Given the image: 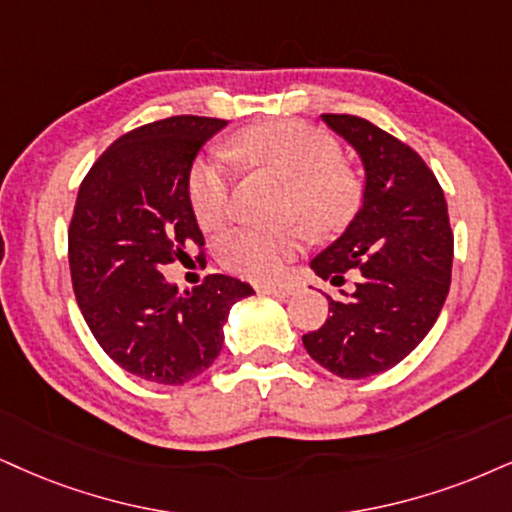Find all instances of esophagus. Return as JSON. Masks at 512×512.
Instances as JSON below:
<instances>
[{
    "label": "esophagus",
    "mask_w": 512,
    "mask_h": 512,
    "mask_svg": "<svg viewBox=\"0 0 512 512\" xmlns=\"http://www.w3.org/2000/svg\"><path fill=\"white\" fill-rule=\"evenodd\" d=\"M256 289L258 292L273 294V296H289L294 292V287L285 285V282H282V285H275V282H261V285H256Z\"/></svg>",
    "instance_id": "34e87169"
}]
</instances>
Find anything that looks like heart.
Returning <instances> with one entry per match:
<instances>
[{
  "label": "heart",
  "mask_w": 512,
  "mask_h": 512,
  "mask_svg": "<svg viewBox=\"0 0 512 512\" xmlns=\"http://www.w3.org/2000/svg\"><path fill=\"white\" fill-rule=\"evenodd\" d=\"M232 154L292 182L289 213L313 232L339 230L361 201V180L342 161L337 140L308 123L275 121L237 132ZM187 192L204 230H216L230 216L232 175L223 161H199ZM296 251V232L239 230L220 244V263L249 280H273Z\"/></svg>",
  "instance_id": "heart-1"
}]
</instances>
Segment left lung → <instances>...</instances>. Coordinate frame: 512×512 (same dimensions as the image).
<instances>
[{
	"mask_svg": "<svg viewBox=\"0 0 512 512\" xmlns=\"http://www.w3.org/2000/svg\"><path fill=\"white\" fill-rule=\"evenodd\" d=\"M358 151L363 206L344 235L311 261L315 275L344 287L320 330L304 334L308 356L344 380H363L401 363L437 323L451 287L453 232L444 192L415 149L370 121L323 113Z\"/></svg>",
	"mask_w": 512,
	"mask_h": 512,
	"instance_id": "8db88e82",
	"label": "left lung"
}]
</instances>
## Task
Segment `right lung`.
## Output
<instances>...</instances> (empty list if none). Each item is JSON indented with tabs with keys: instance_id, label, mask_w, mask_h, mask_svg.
Wrapping results in <instances>:
<instances>
[{
	"instance_id": "add662e5",
	"label": "right lung",
	"mask_w": 512,
	"mask_h": 512,
	"mask_svg": "<svg viewBox=\"0 0 512 512\" xmlns=\"http://www.w3.org/2000/svg\"><path fill=\"white\" fill-rule=\"evenodd\" d=\"M225 125L201 116L142 125L118 137L78 189L68 227L75 299L106 356L147 382L185 384L211 368L230 308L254 294L230 275L178 294L161 273L189 258L187 246H204L189 170Z\"/></svg>"
}]
</instances>
